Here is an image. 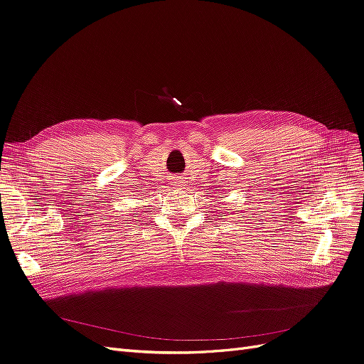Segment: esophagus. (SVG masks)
I'll use <instances>...</instances> for the list:
<instances>
[{
  "label": "esophagus",
  "mask_w": 364,
  "mask_h": 364,
  "mask_svg": "<svg viewBox=\"0 0 364 364\" xmlns=\"http://www.w3.org/2000/svg\"><path fill=\"white\" fill-rule=\"evenodd\" d=\"M179 183H181V182H179V181H178V182H176V186H179Z\"/></svg>",
  "instance_id": "34e87169"
}]
</instances>
